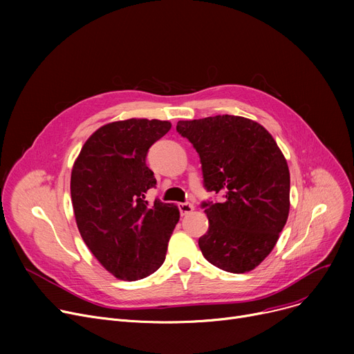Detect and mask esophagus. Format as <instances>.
Returning <instances> with one entry per match:
<instances>
[{"mask_svg": "<svg viewBox=\"0 0 354 354\" xmlns=\"http://www.w3.org/2000/svg\"><path fill=\"white\" fill-rule=\"evenodd\" d=\"M194 209H195V207H194V203H191V202H182V203H179V211H180L182 216L191 214Z\"/></svg>", "mask_w": 354, "mask_h": 354, "instance_id": "esophagus-1", "label": "esophagus"}]
</instances>
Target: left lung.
<instances>
[{"label":"left lung","instance_id":"1","mask_svg":"<svg viewBox=\"0 0 354 354\" xmlns=\"http://www.w3.org/2000/svg\"><path fill=\"white\" fill-rule=\"evenodd\" d=\"M178 132L199 153L208 191L224 202L203 203L209 228L198 241L208 261L243 274L275 247L290 212V171L268 130L255 120L218 115L179 120Z\"/></svg>","mask_w":354,"mask_h":354}]
</instances>
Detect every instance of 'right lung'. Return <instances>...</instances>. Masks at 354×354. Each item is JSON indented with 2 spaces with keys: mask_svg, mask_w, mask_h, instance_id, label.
Returning a JSON list of instances; mask_svg holds the SVG:
<instances>
[{
  "mask_svg": "<svg viewBox=\"0 0 354 354\" xmlns=\"http://www.w3.org/2000/svg\"><path fill=\"white\" fill-rule=\"evenodd\" d=\"M171 127L158 119L107 123L74 160L70 194L79 232L102 267L119 280L153 274L179 221L174 203L146 201L156 185L146 153Z\"/></svg>",
  "mask_w": 354,
  "mask_h": 354,
  "instance_id": "obj_1",
  "label": "right lung"
}]
</instances>
